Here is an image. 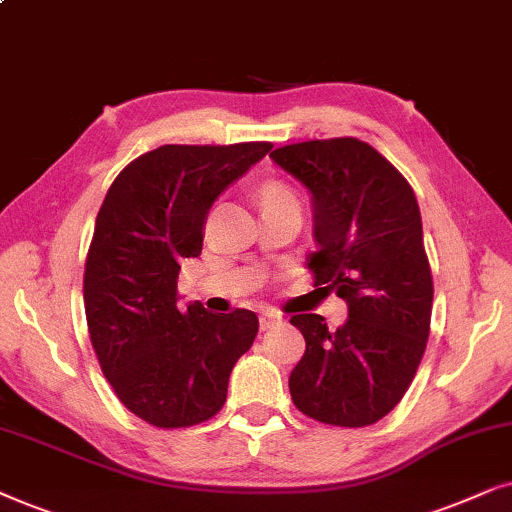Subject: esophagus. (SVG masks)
<instances>
[{"label":"esophagus","instance_id":"1","mask_svg":"<svg viewBox=\"0 0 512 512\" xmlns=\"http://www.w3.org/2000/svg\"><path fill=\"white\" fill-rule=\"evenodd\" d=\"M281 316H278V313H271V311H267V313H262L260 316V327L262 330H269V327H274V325H278L281 323Z\"/></svg>","mask_w":512,"mask_h":512}]
</instances>
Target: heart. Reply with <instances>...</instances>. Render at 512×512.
<instances>
[{
  "instance_id": "heart-1",
  "label": "heart",
  "mask_w": 512,
  "mask_h": 512,
  "mask_svg": "<svg viewBox=\"0 0 512 512\" xmlns=\"http://www.w3.org/2000/svg\"><path fill=\"white\" fill-rule=\"evenodd\" d=\"M262 201L264 203H271V201H290V203H297L295 196H292L288 189L281 187V185H269L262 189Z\"/></svg>"
}]
</instances>
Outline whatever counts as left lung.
I'll use <instances>...</instances> for the list:
<instances>
[{
  "label": "left lung",
  "mask_w": 512,
  "mask_h": 512,
  "mask_svg": "<svg viewBox=\"0 0 512 512\" xmlns=\"http://www.w3.org/2000/svg\"><path fill=\"white\" fill-rule=\"evenodd\" d=\"M269 156L311 196L318 248L306 267L320 290L349 306L337 330L318 313L290 318L306 342L290 372L292 403L323 424L370 426L410 388L431 330L433 278L417 196L356 138L299 142Z\"/></svg>",
  "instance_id": "8db88e82"
}]
</instances>
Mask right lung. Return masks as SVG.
<instances>
[{"label": "right lung", "mask_w": 512, "mask_h": 512, "mask_svg": "<svg viewBox=\"0 0 512 512\" xmlns=\"http://www.w3.org/2000/svg\"><path fill=\"white\" fill-rule=\"evenodd\" d=\"M269 149L163 145L128 163L102 201L84 274L88 332L114 393L147 424L182 428L220 412L255 342L260 320L248 309L177 306V276L201 255L213 203Z\"/></svg>", "instance_id": "1"}]
</instances>
